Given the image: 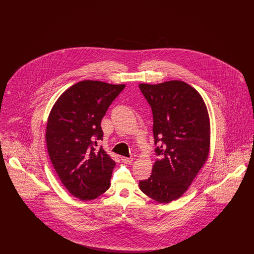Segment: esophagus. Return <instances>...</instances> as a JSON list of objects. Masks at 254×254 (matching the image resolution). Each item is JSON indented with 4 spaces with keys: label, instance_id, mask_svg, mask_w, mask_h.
I'll use <instances>...</instances> for the list:
<instances>
[{
    "label": "esophagus",
    "instance_id": "1",
    "mask_svg": "<svg viewBox=\"0 0 254 254\" xmlns=\"http://www.w3.org/2000/svg\"><path fill=\"white\" fill-rule=\"evenodd\" d=\"M122 162L123 163H125V164H130L131 162H132V158H127V157H124V156H122L121 157Z\"/></svg>",
    "mask_w": 254,
    "mask_h": 254
}]
</instances>
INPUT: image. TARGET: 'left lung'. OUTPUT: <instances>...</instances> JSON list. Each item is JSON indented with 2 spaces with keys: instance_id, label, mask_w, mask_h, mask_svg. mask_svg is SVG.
Returning <instances> with one entry per match:
<instances>
[{
  "instance_id": "8db88e82",
  "label": "left lung",
  "mask_w": 254,
  "mask_h": 254,
  "mask_svg": "<svg viewBox=\"0 0 254 254\" xmlns=\"http://www.w3.org/2000/svg\"><path fill=\"white\" fill-rule=\"evenodd\" d=\"M139 87L152 110L158 156L150 177L139 187L149 198L169 203L186 192L207 159L208 113L201 95L185 82Z\"/></svg>"
}]
</instances>
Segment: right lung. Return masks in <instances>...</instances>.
<instances>
[{
  "label": "right lung",
  "mask_w": 254,
  "mask_h": 254,
  "mask_svg": "<svg viewBox=\"0 0 254 254\" xmlns=\"http://www.w3.org/2000/svg\"><path fill=\"white\" fill-rule=\"evenodd\" d=\"M125 85L82 81L66 89L50 111L46 140L53 167L65 189L82 201L106 192L115 162L97 148L101 121Z\"/></svg>",
  "instance_id": "1"
}]
</instances>
